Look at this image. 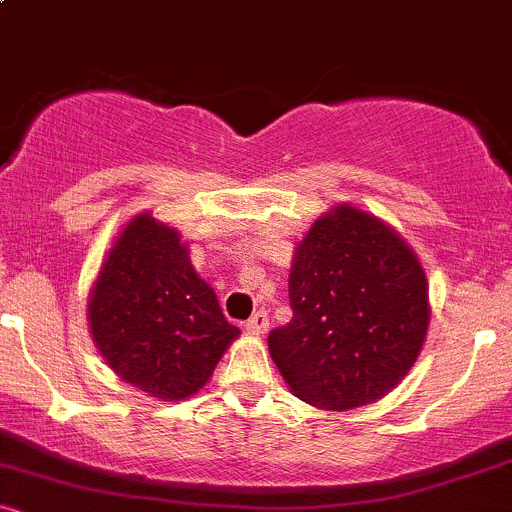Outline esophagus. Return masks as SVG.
Masks as SVG:
<instances>
[{"label": "esophagus", "instance_id": "34e87169", "mask_svg": "<svg viewBox=\"0 0 512 512\" xmlns=\"http://www.w3.org/2000/svg\"><path fill=\"white\" fill-rule=\"evenodd\" d=\"M267 327H269V317L264 310H257V313L245 322V330H248V334H252V337H262V334H267Z\"/></svg>", "mask_w": 512, "mask_h": 512}]
</instances>
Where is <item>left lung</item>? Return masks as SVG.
Instances as JSON below:
<instances>
[{"label": "left lung", "mask_w": 512, "mask_h": 512, "mask_svg": "<svg viewBox=\"0 0 512 512\" xmlns=\"http://www.w3.org/2000/svg\"><path fill=\"white\" fill-rule=\"evenodd\" d=\"M293 320L269 354L298 399L349 411L402 383L426 342L431 303L419 257L390 223L337 204L317 216L289 274Z\"/></svg>", "instance_id": "8db88e82"}]
</instances>
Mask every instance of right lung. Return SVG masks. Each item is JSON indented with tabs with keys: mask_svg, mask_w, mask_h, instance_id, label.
Masks as SVG:
<instances>
[{
	"mask_svg": "<svg viewBox=\"0 0 512 512\" xmlns=\"http://www.w3.org/2000/svg\"><path fill=\"white\" fill-rule=\"evenodd\" d=\"M86 320L117 378L158 402L202 390L240 337L192 267L178 228L151 211L132 216L105 252L88 291Z\"/></svg>",
	"mask_w": 512,
	"mask_h": 512,
	"instance_id": "right-lung-1",
	"label": "right lung"
}]
</instances>
